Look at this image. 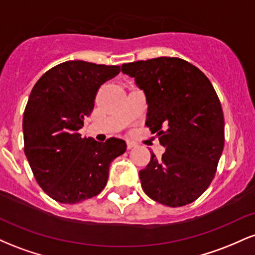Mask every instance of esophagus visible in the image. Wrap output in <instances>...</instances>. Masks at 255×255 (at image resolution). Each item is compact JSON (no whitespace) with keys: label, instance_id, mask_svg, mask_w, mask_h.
<instances>
[{"label":"esophagus","instance_id":"obj_1","mask_svg":"<svg viewBox=\"0 0 255 255\" xmlns=\"http://www.w3.org/2000/svg\"><path fill=\"white\" fill-rule=\"evenodd\" d=\"M136 146H137L136 142L130 141V140H128V141H127V148H128V150H131V148L136 147Z\"/></svg>","mask_w":255,"mask_h":255}]
</instances>
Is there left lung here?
Wrapping results in <instances>:
<instances>
[{"label":"left lung","instance_id":"left-lung-1","mask_svg":"<svg viewBox=\"0 0 255 255\" xmlns=\"http://www.w3.org/2000/svg\"><path fill=\"white\" fill-rule=\"evenodd\" d=\"M122 72L144 90L146 126L165 148L139 171L142 189L166 206L193 203L212 182L224 147L223 110L212 84L178 57L124 63Z\"/></svg>","mask_w":255,"mask_h":255}]
</instances>
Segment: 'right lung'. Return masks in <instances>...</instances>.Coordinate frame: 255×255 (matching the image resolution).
Masks as SVG:
<instances>
[{"label": "right lung", "instance_id": "1", "mask_svg": "<svg viewBox=\"0 0 255 255\" xmlns=\"http://www.w3.org/2000/svg\"><path fill=\"white\" fill-rule=\"evenodd\" d=\"M121 72L120 66L67 61L37 81L24 111V151L34 178L49 197L77 204L99 194L110 163L126 152L124 140L81 137L99 87Z\"/></svg>", "mask_w": 255, "mask_h": 255}]
</instances>
